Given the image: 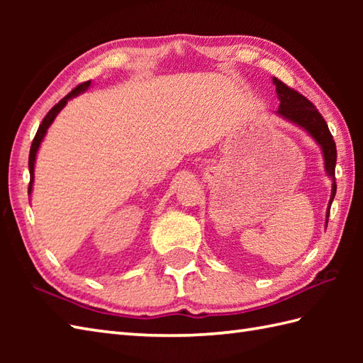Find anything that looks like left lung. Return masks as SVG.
<instances>
[{"mask_svg": "<svg viewBox=\"0 0 363 363\" xmlns=\"http://www.w3.org/2000/svg\"><path fill=\"white\" fill-rule=\"evenodd\" d=\"M273 82L276 86L277 96L281 99V106L277 113L282 115L284 118H287L290 121L295 123V125L301 126L306 129L315 140L318 142L323 150V156H325V165H326V172L329 176L333 177V194H330V201L329 207L326 212V225L329 220V211H330V204H333V199L335 196L337 191V184H335V162H337V148H335V142L334 137L330 134V130L328 128V123L323 118V115L318 112L317 107H315L309 99H307L304 95H301L299 91L295 89H291L289 86H285L282 81L277 78H273Z\"/></svg>", "mask_w": 363, "mask_h": 363, "instance_id": "1", "label": "left lung"}]
</instances>
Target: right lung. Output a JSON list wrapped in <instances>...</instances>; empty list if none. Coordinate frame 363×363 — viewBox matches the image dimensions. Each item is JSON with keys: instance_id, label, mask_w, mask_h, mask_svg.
Instances as JSON below:
<instances>
[{"instance_id": "1", "label": "right lung", "mask_w": 363, "mask_h": 363, "mask_svg": "<svg viewBox=\"0 0 363 363\" xmlns=\"http://www.w3.org/2000/svg\"><path fill=\"white\" fill-rule=\"evenodd\" d=\"M89 86H90V81H86V82L79 84L78 87H74V89L70 91V94H68L67 96H64L62 99H60V101H59L56 106H52V109H51L48 113H46L45 118L42 120V125L38 126V129H37V134H35V137H34L33 145H30V151H29V174H30V181H29L28 194H30V190H33V182H34V162H35V156H37L38 146H40V143H42V140H43V137H45V134H46V129L50 128V125L54 121V118H56V115H57V113L60 112V109H62V107L67 104L68 99L76 96V95H79L81 91H84V90H87Z\"/></svg>"}]
</instances>
